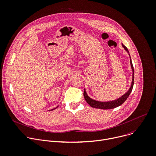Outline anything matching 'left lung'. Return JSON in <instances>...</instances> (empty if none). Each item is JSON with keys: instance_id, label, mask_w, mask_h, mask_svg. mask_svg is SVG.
<instances>
[{"instance_id": "8db88e82", "label": "left lung", "mask_w": 156, "mask_h": 156, "mask_svg": "<svg viewBox=\"0 0 156 156\" xmlns=\"http://www.w3.org/2000/svg\"><path fill=\"white\" fill-rule=\"evenodd\" d=\"M122 46L123 47V48L125 49L127 53H129V51L127 49V48L124 46L122 44ZM130 56V55H129ZM130 65H131V68L133 71V74H132V85L130 86V89L129 90V91H127V93L126 94H124L123 95H122L120 98L115 100H113V101H96L91 99V98H90L88 95L87 94V92L85 90L84 93H83V95L85 97V99L86 100V101L88 103V104L93 108H100V109H103V110H107V109H112L114 108H116L120 105H121L122 103L125 101L127 98L129 97V96L130 95V93L132 90L133 88V83H134V71H133V66L132 63V61L130 59Z\"/></svg>"}]
</instances>
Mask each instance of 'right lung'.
Here are the masks:
<instances>
[{
  "instance_id": "1",
  "label": "right lung",
  "mask_w": 156,
  "mask_h": 156,
  "mask_svg": "<svg viewBox=\"0 0 156 156\" xmlns=\"http://www.w3.org/2000/svg\"><path fill=\"white\" fill-rule=\"evenodd\" d=\"M55 108H53V109H52V110H55Z\"/></svg>"
}]
</instances>
